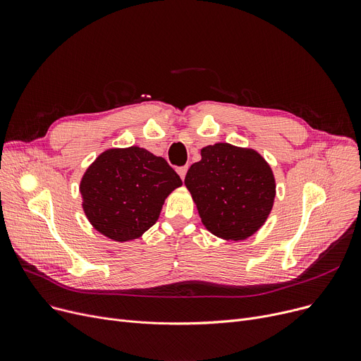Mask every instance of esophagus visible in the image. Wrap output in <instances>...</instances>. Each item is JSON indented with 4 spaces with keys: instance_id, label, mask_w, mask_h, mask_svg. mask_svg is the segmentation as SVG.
<instances>
[{
    "instance_id": "esophagus-1",
    "label": "esophagus",
    "mask_w": 361,
    "mask_h": 361,
    "mask_svg": "<svg viewBox=\"0 0 361 361\" xmlns=\"http://www.w3.org/2000/svg\"><path fill=\"white\" fill-rule=\"evenodd\" d=\"M187 169H188V166H187V165H183V166H178V168H177V173H178V176L181 177V180H184V178H185Z\"/></svg>"
}]
</instances>
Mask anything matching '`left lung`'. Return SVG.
I'll use <instances>...</instances> for the list:
<instances>
[{
  "mask_svg": "<svg viewBox=\"0 0 361 361\" xmlns=\"http://www.w3.org/2000/svg\"><path fill=\"white\" fill-rule=\"evenodd\" d=\"M184 184L203 225L225 240H244L267 221L275 199L271 166L257 152L228 143L202 149V159L187 171Z\"/></svg>",
  "mask_w": 361,
  "mask_h": 361,
  "instance_id": "left-lung-1",
  "label": "left lung"
}]
</instances>
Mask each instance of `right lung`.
<instances>
[{
	"instance_id": "1",
	"label": "right lung",
	"mask_w": 361,
	"mask_h": 361,
	"mask_svg": "<svg viewBox=\"0 0 361 361\" xmlns=\"http://www.w3.org/2000/svg\"><path fill=\"white\" fill-rule=\"evenodd\" d=\"M183 184L168 162L146 149H109L80 183L83 209L101 234L116 241L140 237L161 214L165 197Z\"/></svg>"
}]
</instances>
